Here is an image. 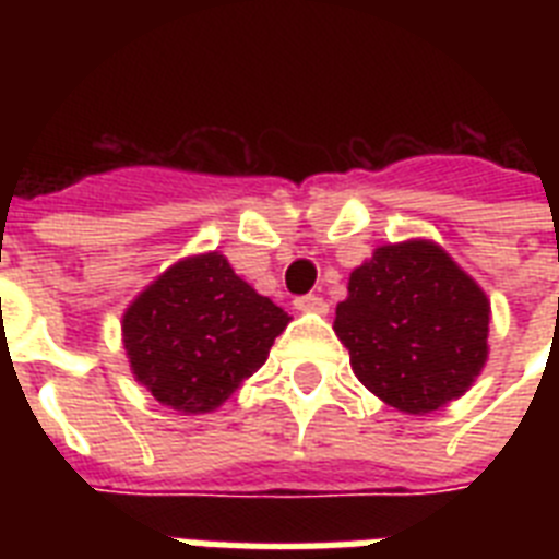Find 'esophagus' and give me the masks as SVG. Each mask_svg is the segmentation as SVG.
Returning a JSON list of instances; mask_svg holds the SVG:
<instances>
[{"label":"esophagus","instance_id":"obj_1","mask_svg":"<svg viewBox=\"0 0 559 559\" xmlns=\"http://www.w3.org/2000/svg\"><path fill=\"white\" fill-rule=\"evenodd\" d=\"M293 305H296V310H305V313H328V301L322 296H313V293L310 296H298Z\"/></svg>","mask_w":559,"mask_h":559}]
</instances>
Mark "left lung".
I'll list each match as a JSON object with an SVG mask.
<instances>
[{
  "mask_svg": "<svg viewBox=\"0 0 559 559\" xmlns=\"http://www.w3.org/2000/svg\"><path fill=\"white\" fill-rule=\"evenodd\" d=\"M490 301L441 246H380L350 272L333 331L359 382L389 406L426 415L461 397L487 359Z\"/></svg>",
  "mask_w": 559,
  "mask_h": 559,
  "instance_id": "left-lung-1",
  "label": "left lung"
}]
</instances>
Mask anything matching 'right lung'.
Masks as SVG:
<instances>
[{
  "mask_svg": "<svg viewBox=\"0 0 559 559\" xmlns=\"http://www.w3.org/2000/svg\"><path fill=\"white\" fill-rule=\"evenodd\" d=\"M289 316L237 278L223 254L170 266L124 313L135 380L186 415L217 408L266 362Z\"/></svg>",
  "mask_w": 559,
  "mask_h": 559,
  "instance_id": "1",
  "label": "right lung"
}]
</instances>
